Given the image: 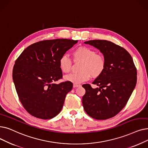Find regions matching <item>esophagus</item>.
I'll use <instances>...</instances> for the list:
<instances>
[{
    "label": "esophagus",
    "mask_w": 148,
    "mask_h": 148,
    "mask_svg": "<svg viewBox=\"0 0 148 148\" xmlns=\"http://www.w3.org/2000/svg\"><path fill=\"white\" fill-rule=\"evenodd\" d=\"M81 85H77V84H74V85H73V88H78V87H79V86H80Z\"/></svg>",
    "instance_id": "obj_1"
}]
</instances>
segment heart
<instances>
[{
    "label": "heart",
    "mask_w": 148,
    "mask_h": 148,
    "mask_svg": "<svg viewBox=\"0 0 148 148\" xmlns=\"http://www.w3.org/2000/svg\"><path fill=\"white\" fill-rule=\"evenodd\" d=\"M74 63L80 62L78 71L76 74L66 75L65 79L74 84H79L88 80L91 76L97 78L104 73L106 62L103 56L96 54L95 51L87 47L77 48L72 54ZM59 66L63 73H69L71 69L72 62L66 56H62L59 60Z\"/></svg>",
    "instance_id": "1"
}]
</instances>
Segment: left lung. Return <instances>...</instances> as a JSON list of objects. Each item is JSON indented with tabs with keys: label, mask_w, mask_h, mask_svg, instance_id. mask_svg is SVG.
<instances>
[{
	"label": "left lung",
	"mask_w": 148,
	"mask_h": 148,
	"mask_svg": "<svg viewBox=\"0 0 148 148\" xmlns=\"http://www.w3.org/2000/svg\"><path fill=\"white\" fill-rule=\"evenodd\" d=\"M99 49L104 55L106 65L104 73L92 84L82 86L86 90L82 97L83 106L90 117L96 120L112 118L126 105L137 83V69L127 51L106 40L85 42Z\"/></svg>",
	"instance_id": "left-lung-1"
}]
</instances>
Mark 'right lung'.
Segmentation results:
<instances>
[{"label": "right lung", "mask_w": 148, "mask_h": 148, "mask_svg": "<svg viewBox=\"0 0 148 148\" xmlns=\"http://www.w3.org/2000/svg\"><path fill=\"white\" fill-rule=\"evenodd\" d=\"M77 42L67 38L37 42L16 59L12 79L19 100L31 115L47 120L61 111L73 85L68 81L54 83L63 78L59 60Z\"/></svg>", "instance_id": "right-lung-1"}]
</instances>
